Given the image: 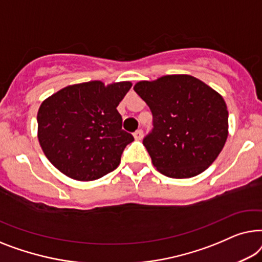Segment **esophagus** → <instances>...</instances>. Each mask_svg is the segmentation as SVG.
Returning a JSON list of instances; mask_svg holds the SVG:
<instances>
[{"label": "esophagus", "mask_w": 262, "mask_h": 262, "mask_svg": "<svg viewBox=\"0 0 262 262\" xmlns=\"http://www.w3.org/2000/svg\"><path fill=\"white\" fill-rule=\"evenodd\" d=\"M143 138V132L141 129H138L134 133V139L135 140H141Z\"/></svg>", "instance_id": "1"}]
</instances>
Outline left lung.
<instances>
[{"instance_id":"1","label":"left lung","mask_w":262,"mask_h":262,"mask_svg":"<svg viewBox=\"0 0 262 262\" xmlns=\"http://www.w3.org/2000/svg\"><path fill=\"white\" fill-rule=\"evenodd\" d=\"M135 93L149 106L154 129L143 146L161 174L191 178L204 172L228 138V109L222 96L190 75L140 80Z\"/></svg>"}]
</instances>
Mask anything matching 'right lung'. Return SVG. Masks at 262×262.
<instances>
[{"instance_id": "right-lung-1", "label": "right lung", "mask_w": 262, "mask_h": 262, "mask_svg": "<svg viewBox=\"0 0 262 262\" xmlns=\"http://www.w3.org/2000/svg\"><path fill=\"white\" fill-rule=\"evenodd\" d=\"M130 82L73 84L43 99L38 110V139L50 163L69 178L90 182L120 165L134 141L122 130L117 105Z\"/></svg>"}]
</instances>
